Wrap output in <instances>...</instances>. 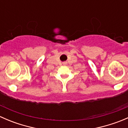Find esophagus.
Returning a JSON list of instances; mask_svg holds the SVG:
<instances>
[{
    "label": "esophagus",
    "mask_w": 128,
    "mask_h": 128,
    "mask_svg": "<svg viewBox=\"0 0 128 128\" xmlns=\"http://www.w3.org/2000/svg\"><path fill=\"white\" fill-rule=\"evenodd\" d=\"M64 64H65V63H64Z\"/></svg>",
    "instance_id": "1"
}]
</instances>
